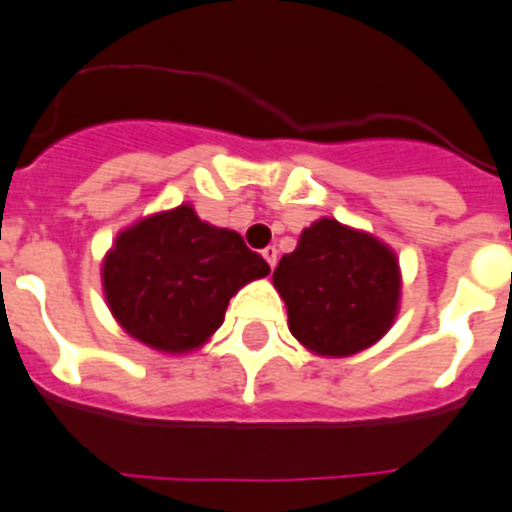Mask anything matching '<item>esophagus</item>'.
Returning a JSON list of instances; mask_svg holds the SVG:
<instances>
[{
    "instance_id": "esophagus-1",
    "label": "esophagus",
    "mask_w": 512,
    "mask_h": 512,
    "mask_svg": "<svg viewBox=\"0 0 512 512\" xmlns=\"http://www.w3.org/2000/svg\"><path fill=\"white\" fill-rule=\"evenodd\" d=\"M261 254H263V258H266L268 266L276 268V261H278V251H276V246H266V249H263Z\"/></svg>"
}]
</instances>
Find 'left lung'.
Masks as SVG:
<instances>
[{
  "mask_svg": "<svg viewBox=\"0 0 512 512\" xmlns=\"http://www.w3.org/2000/svg\"><path fill=\"white\" fill-rule=\"evenodd\" d=\"M293 336L318 356H353L381 341L401 301L398 258L376 236L336 219L303 229L273 271Z\"/></svg>",
  "mask_w": 512,
  "mask_h": 512,
  "instance_id": "8db88e82",
  "label": "left lung"
}]
</instances>
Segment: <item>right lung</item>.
<instances>
[{
    "mask_svg": "<svg viewBox=\"0 0 512 512\" xmlns=\"http://www.w3.org/2000/svg\"><path fill=\"white\" fill-rule=\"evenodd\" d=\"M268 263L236 231L196 216L189 204L146 216L116 236L104 256V296L119 326L164 353L204 346L241 286Z\"/></svg>",
    "mask_w": 512,
    "mask_h": 512,
    "instance_id": "1",
    "label": "right lung"
}]
</instances>
